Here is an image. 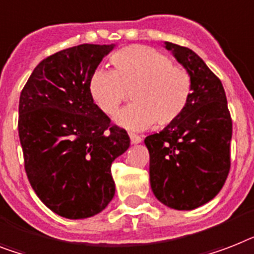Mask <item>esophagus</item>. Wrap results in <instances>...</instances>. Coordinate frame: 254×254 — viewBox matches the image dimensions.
I'll return each mask as SVG.
<instances>
[{"label":"esophagus","instance_id":"obj_1","mask_svg":"<svg viewBox=\"0 0 254 254\" xmlns=\"http://www.w3.org/2000/svg\"><path fill=\"white\" fill-rule=\"evenodd\" d=\"M129 137H130L131 143H134V145H135V143H139V142H142V137H139V135H137V134L130 133L129 134Z\"/></svg>","mask_w":254,"mask_h":254}]
</instances>
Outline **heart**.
I'll return each mask as SVG.
<instances>
[{"label": "heart", "mask_w": 254, "mask_h": 254, "mask_svg": "<svg viewBox=\"0 0 254 254\" xmlns=\"http://www.w3.org/2000/svg\"><path fill=\"white\" fill-rule=\"evenodd\" d=\"M115 70H95L88 79V94L107 116H113L130 92L133 104L117 113L116 121L129 130H143L154 123L174 124L185 112L193 94L189 71L174 65L164 53L129 45L111 57Z\"/></svg>", "instance_id": "obj_1"}]
</instances>
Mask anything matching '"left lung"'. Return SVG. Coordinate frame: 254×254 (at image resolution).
<instances>
[{
    "mask_svg": "<svg viewBox=\"0 0 254 254\" xmlns=\"http://www.w3.org/2000/svg\"><path fill=\"white\" fill-rule=\"evenodd\" d=\"M164 44L190 74L193 94L174 124L146 137L150 184L171 209L193 210L211 201L226 183L232 120L223 84L203 60L187 47Z\"/></svg>",
    "mask_w": 254,
    "mask_h": 254,
    "instance_id": "8db88e82",
    "label": "left lung"
}]
</instances>
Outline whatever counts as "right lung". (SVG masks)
<instances>
[{
    "label": "right lung",
    "mask_w": 254,
    "mask_h": 254,
    "mask_svg": "<svg viewBox=\"0 0 254 254\" xmlns=\"http://www.w3.org/2000/svg\"><path fill=\"white\" fill-rule=\"evenodd\" d=\"M115 44H80L43 60L19 98L18 131L31 187L53 213L83 219L115 195L111 166L127 151V130L88 94V79Z\"/></svg>",
    "instance_id": "obj_1"
}]
</instances>
